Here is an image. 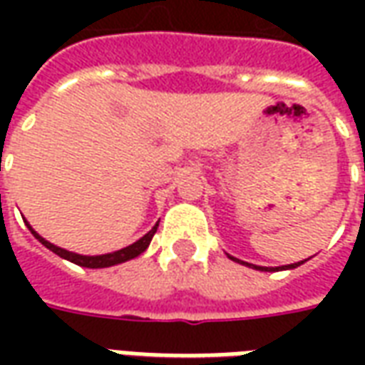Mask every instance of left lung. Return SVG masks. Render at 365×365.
Segmentation results:
<instances>
[{"label": "left lung", "mask_w": 365, "mask_h": 365, "mask_svg": "<svg viewBox=\"0 0 365 365\" xmlns=\"http://www.w3.org/2000/svg\"><path fill=\"white\" fill-rule=\"evenodd\" d=\"M230 258H232V256H230ZM232 260L240 262V260H237V258H232ZM242 264H245V262H242ZM301 264H303V262H297V264H289V266H285V268H297V266H301ZM246 266H252V264H246ZM252 268L266 269V272H268V268H260V266H252ZM269 269H272V268H269Z\"/></svg>", "instance_id": "8db88e82"}]
</instances>
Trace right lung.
<instances>
[{
  "label": "right lung",
  "instance_id": "right-lung-1",
  "mask_svg": "<svg viewBox=\"0 0 365 365\" xmlns=\"http://www.w3.org/2000/svg\"><path fill=\"white\" fill-rule=\"evenodd\" d=\"M27 227L31 229V225L27 222ZM158 229V225L150 230V232H146L140 240H136L135 245L127 246V248H123V250H117V252H111V254H103V256H80V254H74V252H68L64 248H58V246L51 245L48 240H44L43 237H38L35 230L31 229V232L35 235L36 240H41L48 250H52L54 254H58L60 258H64V260H70L78 264V266H82V268H109V266H115V264H123V262L127 260H133L136 258L138 254H143L148 245H150L152 237H154V232Z\"/></svg>",
  "mask_w": 365,
  "mask_h": 365
}]
</instances>
